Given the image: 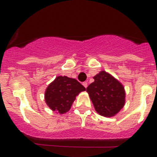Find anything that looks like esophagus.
<instances>
[{"label":"esophagus","instance_id":"34e87169","mask_svg":"<svg viewBox=\"0 0 157 157\" xmlns=\"http://www.w3.org/2000/svg\"><path fill=\"white\" fill-rule=\"evenodd\" d=\"M82 85L84 86L85 88H86V87L88 86V82H82Z\"/></svg>","mask_w":157,"mask_h":157}]
</instances>
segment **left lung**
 <instances>
[{
    "instance_id": "left-lung-1",
    "label": "left lung",
    "mask_w": 157,
    "mask_h": 157,
    "mask_svg": "<svg viewBox=\"0 0 157 157\" xmlns=\"http://www.w3.org/2000/svg\"><path fill=\"white\" fill-rule=\"evenodd\" d=\"M94 82L86 91L95 110L101 116L111 117L120 111L125 104V91L121 83L105 71L94 77Z\"/></svg>"
}]
</instances>
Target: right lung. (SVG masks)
<instances>
[{
  "mask_svg": "<svg viewBox=\"0 0 157 157\" xmlns=\"http://www.w3.org/2000/svg\"><path fill=\"white\" fill-rule=\"evenodd\" d=\"M86 88L75 78L58 76L45 90V99L52 111L65 113L71 107L75 97Z\"/></svg>",
  "mask_w": 157,
  "mask_h": 157,
  "instance_id": "obj_1",
  "label": "right lung"
}]
</instances>
